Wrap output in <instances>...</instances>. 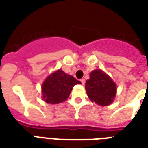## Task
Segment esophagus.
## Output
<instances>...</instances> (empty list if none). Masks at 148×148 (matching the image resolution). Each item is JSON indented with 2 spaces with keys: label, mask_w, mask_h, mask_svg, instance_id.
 <instances>
[{
  "label": "esophagus",
  "mask_w": 148,
  "mask_h": 148,
  "mask_svg": "<svg viewBox=\"0 0 148 148\" xmlns=\"http://www.w3.org/2000/svg\"><path fill=\"white\" fill-rule=\"evenodd\" d=\"M81 84H82V85H84V84H85V80H84V78L81 79Z\"/></svg>",
  "instance_id": "esophagus-1"
}]
</instances>
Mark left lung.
<instances>
[{
  "mask_svg": "<svg viewBox=\"0 0 148 148\" xmlns=\"http://www.w3.org/2000/svg\"><path fill=\"white\" fill-rule=\"evenodd\" d=\"M85 89L90 101L101 106L112 103L117 92V87L112 79L100 69L90 73V79L86 81Z\"/></svg>",
  "mask_w": 148,
  "mask_h": 148,
  "instance_id": "obj_1",
  "label": "left lung"
}]
</instances>
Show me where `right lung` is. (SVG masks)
I'll list each match as a JSON object with an SVG mask.
<instances>
[{"mask_svg": "<svg viewBox=\"0 0 148 148\" xmlns=\"http://www.w3.org/2000/svg\"><path fill=\"white\" fill-rule=\"evenodd\" d=\"M80 84L81 81L73 76L65 74L61 69L58 70L44 81L41 86L43 99L46 103L51 104L61 103L68 98L74 86Z\"/></svg>", "mask_w": 148, "mask_h": 148, "instance_id": "1", "label": "right lung"}]
</instances>
